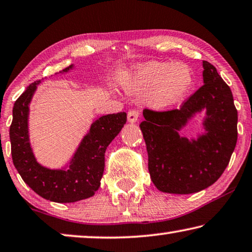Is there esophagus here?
Here are the masks:
<instances>
[{"label":"esophagus","instance_id":"34e87169","mask_svg":"<svg viewBox=\"0 0 252 252\" xmlns=\"http://www.w3.org/2000/svg\"><path fill=\"white\" fill-rule=\"evenodd\" d=\"M139 115H140V111L139 110H130L129 113H127V121L131 123H134L138 121Z\"/></svg>","mask_w":252,"mask_h":252}]
</instances>
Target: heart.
I'll return each mask as SVG.
<instances>
[{"label":"heart","mask_w":252,"mask_h":252,"mask_svg":"<svg viewBox=\"0 0 252 252\" xmlns=\"http://www.w3.org/2000/svg\"><path fill=\"white\" fill-rule=\"evenodd\" d=\"M123 86L131 93H148L147 102L156 109L178 103L193 85V74L183 63L153 62L135 67Z\"/></svg>","instance_id":"heart-1"}]
</instances>
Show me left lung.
<instances>
[{
    "label": "left lung",
    "mask_w": 252,
    "mask_h": 252,
    "mask_svg": "<svg viewBox=\"0 0 252 252\" xmlns=\"http://www.w3.org/2000/svg\"><path fill=\"white\" fill-rule=\"evenodd\" d=\"M204 85L179 109L143 110L140 123L148 151V169L159 190L191 194L214 184L229 165L238 139V111L230 87L215 67L203 62ZM207 110V133L189 142L178 131L191 115Z\"/></svg>",
    "instance_id": "8db88e82"
}]
</instances>
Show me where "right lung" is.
<instances>
[{
	"mask_svg": "<svg viewBox=\"0 0 252 252\" xmlns=\"http://www.w3.org/2000/svg\"><path fill=\"white\" fill-rule=\"evenodd\" d=\"M71 65L63 71H68ZM38 82L27 87L13 106L10 126L11 155L13 165L30 189L40 196L57 203H73L93 196L101 185L105 166V150L126 122V112L97 119L71 160L68 169L51 170L35 160L28 135L29 103Z\"/></svg>",
	"mask_w": 252,
	"mask_h": 252,
	"instance_id": "obj_1",
	"label": "right lung"
}]
</instances>
